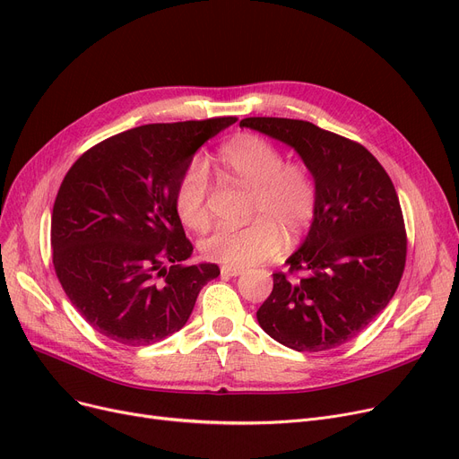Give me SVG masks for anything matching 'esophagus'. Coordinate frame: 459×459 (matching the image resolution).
I'll return each instance as SVG.
<instances>
[{
	"mask_svg": "<svg viewBox=\"0 0 459 459\" xmlns=\"http://www.w3.org/2000/svg\"><path fill=\"white\" fill-rule=\"evenodd\" d=\"M244 270L242 268H236V266H223L221 268V275L225 277H236V275H242Z\"/></svg>",
	"mask_w": 459,
	"mask_h": 459,
	"instance_id": "obj_1",
	"label": "esophagus"
}]
</instances>
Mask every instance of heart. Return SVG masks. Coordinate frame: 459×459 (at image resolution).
<instances>
[{"label": "heart", "instance_id": "obj_1", "mask_svg": "<svg viewBox=\"0 0 459 459\" xmlns=\"http://www.w3.org/2000/svg\"><path fill=\"white\" fill-rule=\"evenodd\" d=\"M229 180L253 189L247 217L240 229H215L201 242L204 258L225 266L247 268L264 263L309 232L318 210V193L311 172L302 163H285L275 144L258 134H242L219 152ZM210 172L201 157H193L174 187V208L189 229L210 221Z\"/></svg>", "mask_w": 459, "mask_h": 459}]
</instances>
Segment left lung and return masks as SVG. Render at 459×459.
I'll list each match as a JSON object with an SVG mask.
<instances>
[{"mask_svg": "<svg viewBox=\"0 0 459 459\" xmlns=\"http://www.w3.org/2000/svg\"><path fill=\"white\" fill-rule=\"evenodd\" d=\"M240 127L294 148L318 193L315 223L287 258L289 272L273 273L256 321L298 352L340 347L388 306L402 281L407 232L395 187L362 144L304 119L246 117Z\"/></svg>", "mask_w": 459, "mask_h": 459, "instance_id": "8db88e82", "label": "left lung"}]
</instances>
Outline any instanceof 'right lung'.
I'll use <instances>...</instances> for the list:
<instances>
[{"label":"right lung","mask_w":459,"mask_h":459,"mask_svg":"<svg viewBox=\"0 0 459 459\" xmlns=\"http://www.w3.org/2000/svg\"><path fill=\"white\" fill-rule=\"evenodd\" d=\"M234 116L148 124L95 144L59 186L50 223L56 275L108 340L141 347L186 326L219 266L186 264L193 244L174 187L195 152Z\"/></svg>","instance_id":"add662e5"}]
</instances>
